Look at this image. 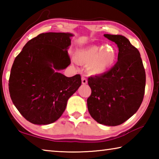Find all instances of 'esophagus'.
<instances>
[{
  "mask_svg": "<svg viewBox=\"0 0 159 159\" xmlns=\"http://www.w3.org/2000/svg\"><path fill=\"white\" fill-rule=\"evenodd\" d=\"M87 83H88L87 79H86L85 76L83 75V76H82V83L83 84H86Z\"/></svg>",
  "mask_w": 159,
  "mask_h": 159,
  "instance_id": "obj_1",
  "label": "esophagus"
}]
</instances>
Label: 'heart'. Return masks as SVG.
I'll list each match as a JSON object with an SVG mask.
<instances>
[{"instance_id":"heart-1","label":"heart","mask_w":159,"mask_h":159,"mask_svg":"<svg viewBox=\"0 0 159 159\" xmlns=\"http://www.w3.org/2000/svg\"><path fill=\"white\" fill-rule=\"evenodd\" d=\"M76 57L80 63L88 64V69L93 74L102 73L114 64L116 57V50L109 45L99 48L92 45L78 51Z\"/></svg>"}]
</instances>
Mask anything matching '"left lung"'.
Wrapping results in <instances>:
<instances>
[{
	"label": "left lung",
	"instance_id": "left-lung-1",
	"mask_svg": "<svg viewBox=\"0 0 159 159\" xmlns=\"http://www.w3.org/2000/svg\"><path fill=\"white\" fill-rule=\"evenodd\" d=\"M118 48V61L104 74L88 78L92 93L87 99L91 116L100 124H122L143 100L146 74L139 50L121 35L104 34Z\"/></svg>",
	"mask_w": 159,
	"mask_h": 159
}]
</instances>
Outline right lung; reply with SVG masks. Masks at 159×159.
<instances>
[{"label": "right lung", "mask_w": 159, "mask_h": 159, "mask_svg": "<svg viewBox=\"0 0 159 159\" xmlns=\"http://www.w3.org/2000/svg\"><path fill=\"white\" fill-rule=\"evenodd\" d=\"M69 33H43L31 39L15 57L9 79L10 98L24 118L34 124L56 121L67 101L81 85L80 74L66 77L55 70L71 60Z\"/></svg>", "instance_id": "obj_1"}]
</instances>
